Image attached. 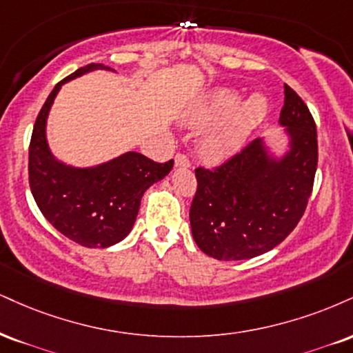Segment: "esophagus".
<instances>
[{"mask_svg": "<svg viewBox=\"0 0 353 353\" xmlns=\"http://www.w3.org/2000/svg\"><path fill=\"white\" fill-rule=\"evenodd\" d=\"M174 164H176V168H189L190 161L188 156L179 152V154H176V158H174Z\"/></svg>", "mask_w": 353, "mask_h": 353, "instance_id": "34e87169", "label": "esophagus"}]
</instances>
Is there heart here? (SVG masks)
Masks as SVG:
<instances>
[{
	"mask_svg": "<svg viewBox=\"0 0 353 353\" xmlns=\"http://www.w3.org/2000/svg\"><path fill=\"white\" fill-rule=\"evenodd\" d=\"M240 100V92L233 88H217L203 97L201 103L195 105L184 117L188 126L203 128L223 120L237 108L219 130L207 134L201 143V154L207 163L219 164L236 154L270 112V101L260 93L252 95L239 107Z\"/></svg>",
	"mask_w": 353,
	"mask_h": 353,
	"instance_id": "b5f03b06",
	"label": "heart"
}]
</instances>
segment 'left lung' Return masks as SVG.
Segmentation results:
<instances>
[{
    "label": "left lung",
    "instance_id": "1",
    "mask_svg": "<svg viewBox=\"0 0 353 353\" xmlns=\"http://www.w3.org/2000/svg\"><path fill=\"white\" fill-rule=\"evenodd\" d=\"M279 125L288 136L281 156L258 138L214 171L195 169L190 228L199 248L215 260L270 252L303 217L317 169V133L309 108L288 85Z\"/></svg>",
    "mask_w": 353,
    "mask_h": 353
}]
</instances>
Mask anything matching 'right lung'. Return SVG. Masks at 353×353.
<instances>
[{
  "instance_id": "1",
  "label": "right lung",
  "mask_w": 353,
  "mask_h": 353,
  "mask_svg": "<svg viewBox=\"0 0 353 353\" xmlns=\"http://www.w3.org/2000/svg\"><path fill=\"white\" fill-rule=\"evenodd\" d=\"M93 70L113 69L103 63L80 67L55 85L42 105L29 144V185L55 230L87 248H107L131 232L143 194L171 172L174 161L159 164L128 151L107 163L75 168L55 158L46 136L50 107L63 83Z\"/></svg>"
}]
</instances>
